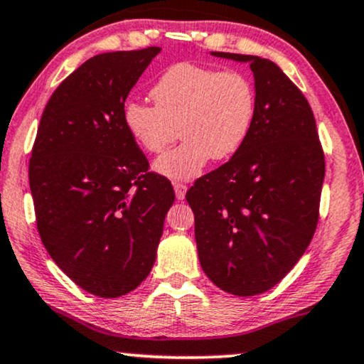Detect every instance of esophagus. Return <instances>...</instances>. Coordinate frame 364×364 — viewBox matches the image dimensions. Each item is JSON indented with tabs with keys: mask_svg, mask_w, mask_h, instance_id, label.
Listing matches in <instances>:
<instances>
[{
	"mask_svg": "<svg viewBox=\"0 0 364 364\" xmlns=\"http://www.w3.org/2000/svg\"><path fill=\"white\" fill-rule=\"evenodd\" d=\"M173 186H174V193H176L178 200H185L186 190H188V186L185 185V183H174Z\"/></svg>",
	"mask_w": 364,
	"mask_h": 364,
	"instance_id": "esophagus-1",
	"label": "esophagus"
}]
</instances>
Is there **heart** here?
Here are the masks:
<instances>
[{
	"instance_id": "b5f03b06",
	"label": "heart",
	"mask_w": 364,
	"mask_h": 364,
	"mask_svg": "<svg viewBox=\"0 0 364 364\" xmlns=\"http://www.w3.org/2000/svg\"><path fill=\"white\" fill-rule=\"evenodd\" d=\"M154 105L127 102L122 122L141 149L159 154L179 136L181 144L154 163L171 179H191L208 159L232 158L250 134L257 92L238 70H216L196 63H176L151 89Z\"/></svg>"
}]
</instances>
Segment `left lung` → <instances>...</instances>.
Returning <instances> with one entry per match:
<instances>
[{"label": "left lung", "mask_w": 364, "mask_h": 364, "mask_svg": "<svg viewBox=\"0 0 364 364\" xmlns=\"http://www.w3.org/2000/svg\"><path fill=\"white\" fill-rule=\"evenodd\" d=\"M248 62L257 114L243 146L186 193L203 272L216 287L248 297L279 284L304 255L319 220L324 153L307 99L274 62Z\"/></svg>", "instance_id": "left-lung-1"}]
</instances>
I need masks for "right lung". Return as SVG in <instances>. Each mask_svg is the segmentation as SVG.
I'll return each mask as SVG.
<instances>
[{"label": "right lung", "instance_id": "add662e5", "mask_svg": "<svg viewBox=\"0 0 364 364\" xmlns=\"http://www.w3.org/2000/svg\"><path fill=\"white\" fill-rule=\"evenodd\" d=\"M159 47L95 55L57 87L30 158L36 228L84 291L119 297L148 277L174 201L122 122L129 92Z\"/></svg>", "mask_w": 364, "mask_h": 364}]
</instances>
